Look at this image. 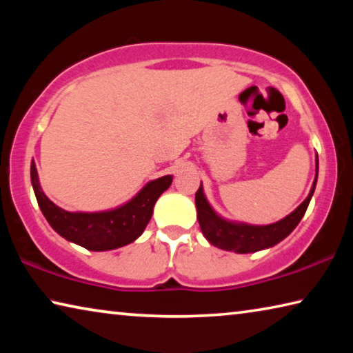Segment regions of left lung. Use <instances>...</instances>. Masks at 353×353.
Segmentation results:
<instances>
[{"label":"left lung","instance_id":"1","mask_svg":"<svg viewBox=\"0 0 353 353\" xmlns=\"http://www.w3.org/2000/svg\"><path fill=\"white\" fill-rule=\"evenodd\" d=\"M318 170L319 160L318 154H316V176L307 199L296 210H292L288 216L277 221V223L266 225L248 224L241 223V221H232L221 216L210 205V202L207 201L204 187H202L201 182V187L198 193H196L194 201L196 208H198V221L202 234H204L207 241L213 244V246L236 254L259 252V250L276 246L277 243L285 240L296 229L297 224L303 218V214H305L310 201L313 198L316 182H318Z\"/></svg>","mask_w":353,"mask_h":353}]
</instances>
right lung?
Wrapping results in <instances>:
<instances>
[{
	"label": "right lung",
	"instance_id": "add662e5",
	"mask_svg": "<svg viewBox=\"0 0 353 353\" xmlns=\"http://www.w3.org/2000/svg\"><path fill=\"white\" fill-rule=\"evenodd\" d=\"M31 183L41 213L59 235L77 246L104 252L134 243L145 232L155 202L170 188L172 176L149 181L128 202L101 212H68L56 205L41 190L34 160L31 162Z\"/></svg>",
	"mask_w": 353,
	"mask_h": 353
}]
</instances>
